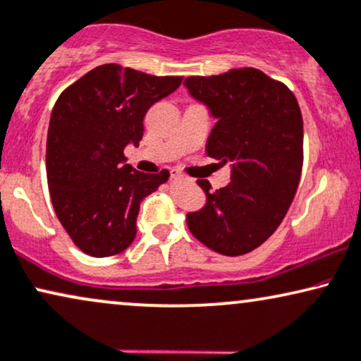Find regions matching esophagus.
I'll list each match as a JSON object with an SVG mask.
<instances>
[{"mask_svg": "<svg viewBox=\"0 0 361 361\" xmlns=\"http://www.w3.org/2000/svg\"><path fill=\"white\" fill-rule=\"evenodd\" d=\"M170 175H171V178H173V180H180V178H181V176H183V175H181V173H178V171H175V170H171V173H170Z\"/></svg>", "mask_w": 361, "mask_h": 361, "instance_id": "34e87169", "label": "esophagus"}]
</instances>
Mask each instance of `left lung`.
<instances>
[{"label":"left lung","mask_w":361,"mask_h":361,"mask_svg":"<svg viewBox=\"0 0 361 361\" xmlns=\"http://www.w3.org/2000/svg\"><path fill=\"white\" fill-rule=\"evenodd\" d=\"M186 90L216 123L208 157L231 161V181L207 193L203 209L188 213L190 231L208 248L240 257L280 226L293 202L303 166V118L295 94L255 68L218 76H190Z\"/></svg>","instance_id":"left-lung-1"}]
</instances>
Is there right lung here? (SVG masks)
Here are the masks:
<instances>
[{
	"label": "right lung",
	"instance_id": "right-lung-1",
	"mask_svg": "<svg viewBox=\"0 0 361 361\" xmlns=\"http://www.w3.org/2000/svg\"><path fill=\"white\" fill-rule=\"evenodd\" d=\"M181 80L102 65L54 103L47 140L49 195L73 243L90 257H111L133 243L140 203L170 178L168 170L136 171L123 152L138 147L147 111Z\"/></svg>",
	"mask_w": 361,
	"mask_h": 361
}]
</instances>
